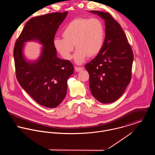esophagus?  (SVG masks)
Returning a JSON list of instances; mask_svg holds the SVG:
<instances>
[{
  "label": "esophagus",
  "instance_id": "esophagus-1",
  "mask_svg": "<svg viewBox=\"0 0 155 155\" xmlns=\"http://www.w3.org/2000/svg\"><path fill=\"white\" fill-rule=\"evenodd\" d=\"M74 70L76 71L77 72H79V71H81L82 70H84V68L83 67H74Z\"/></svg>",
  "mask_w": 155,
  "mask_h": 155
}]
</instances>
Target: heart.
<instances>
[{"instance_id":"heart-1","label":"heart","mask_w":155,"mask_h":155,"mask_svg":"<svg viewBox=\"0 0 155 155\" xmlns=\"http://www.w3.org/2000/svg\"><path fill=\"white\" fill-rule=\"evenodd\" d=\"M63 39L57 38L54 46L61 56L70 60L74 45L77 50L75 62L81 64L89 57L97 55L104 42L105 30L103 22L97 18H78L69 22L62 32Z\"/></svg>"}]
</instances>
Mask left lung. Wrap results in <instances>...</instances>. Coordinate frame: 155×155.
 Returning <instances> with one entry per match:
<instances>
[{
    "instance_id": "8db88e82",
    "label": "left lung",
    "mask_w": 155,
    "mask_h": 155,
    "mask_svg": "<svg viewBox=\"0 0 155 155\" xmlns=\"http://www.w3.org/2000/svg\"><path fill=\"white\" fill-rule=\"evenodd\" d=\"M104 20L106 36L97 57L85 65L89 88L100 102L111 103L119 99L131 79L133 52L120 24L108 12L91 11Z\"/></svg>"
}]
</instances>
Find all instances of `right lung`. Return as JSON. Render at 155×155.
<instances>
[{"instance_id":"right-lung-1","label":"right lung","mask_w":155,"mask_h":155,"mask_svg":"<svg viewBox=\"0 0 155 155\" xmlns=\"http://www.w3.org/2000/svg\"><path fill=\"white\" fill-rule=\"evenodd\" d=\"M68 12H54L33 17L26 22L14 49L17 79L38 104L48 108L57 107L66 97L67 79L73 73L72 63L57 56L54 39ZM35 41L42 44L36 61L24 56L25 43Z\"/></svg>"}]
</instances>
